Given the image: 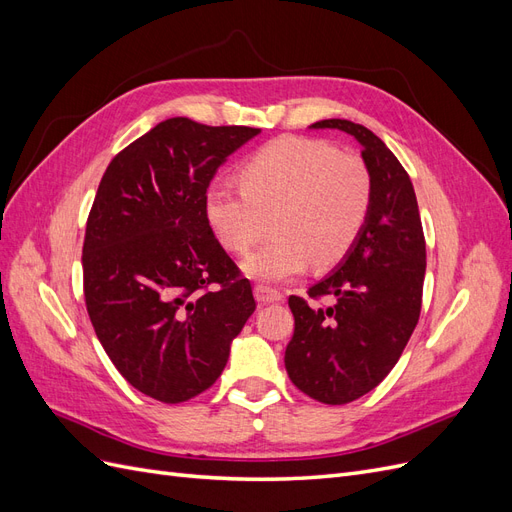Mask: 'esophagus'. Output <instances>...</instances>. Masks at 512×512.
<instances>
[{
  "label": "esophagus",
  "instance_id": "1",
  "mask_svg": "<svg viewBox=\"0 0 512 512\" xmlns=\"http://www.w3.org/2000/svg\"><path fill=\"white\" fill-rule=\"evenodd\" d=\"M254 297H256L258 303H280V301H284V294L282 292H277L275 288L262 286V284H258L254 288Z\"/></svg>",
  "mask_w": 512,
  "mask_h": 512
}]
</instances>
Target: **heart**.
Here are the masks:
<instances>
[{
	"instance_id": "b5f03b06",
	"label": "heart",
	"mask_w": 512,
	"mask_h": 512,
	"mask_svg": "<svg viewBox=\"0 0 512 512\" xmlns=\"http://www.w3.org/2000/svg\"><path fill=\"white\" fill-rule=\"evenodd\" d=\"M241 187L213 183L205 213L215 237L232 254H245L247 277L284 282L309 265H337L359 239L374 198V181L359 156L318 138L280 136L241 166Z\"/></svg>"
}]
</instances>
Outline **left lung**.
Masks as SVG:
<instances>
[{"label": "left lung", "mask_w": 512, "mask_h": 512, "mask_svg": "<svg viewBox=\"0 0 512 512\" xmlns=\"http://www.w3.org/2000/svg\"><path fill=\"white\" fill-rule=\"evenodd\" d=\"M314 130H342L363 147L374 181L367 222L333 273L307 290L320 307L290 297L294 335L284 363L299 391L329 406L363 397L386 378L421 316L425 237L404 166L380 138L348 119H322Z\"/></svg>", "instance_id": "8db88e82"}]
</instances>
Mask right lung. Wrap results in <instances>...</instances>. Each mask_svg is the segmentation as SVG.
Returning a JSON list of instances; mask_svg holds the SVG:
<instances>
[{
  "mask_svg": "<svg viewBox=\"0 0 512 512\" xmlns=\"http://www.w3.org/2000/svg\"><path fill=\"white\" fill-rule=\"evenodd\" d=\"M256 134L166 119L117 153L89 211L87 314L119 374L164 404L188 401L220 378L232 339L256 309L205 213L213 175Z\"/></svg>",
  "mask_w": 512,
  "mask_h": 512,
  "instance_id": "obj_1",
  "label": "right lung"
}]
</instances>
